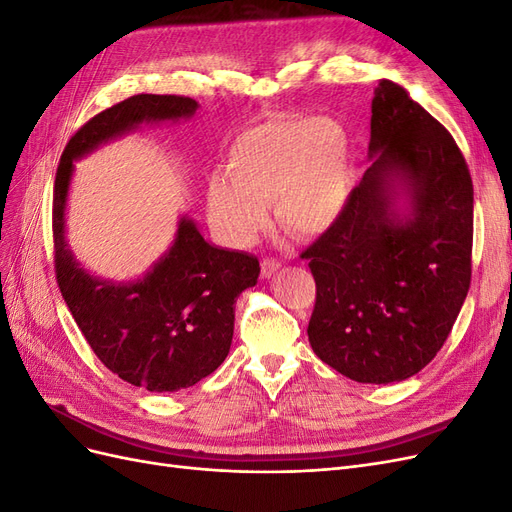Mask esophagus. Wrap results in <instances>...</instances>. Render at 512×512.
I'll use <instances>...</instances> for the list:
<instances>
[{
	"label": "esophagus",
	"mask_w": 512,
	"mask_h": 512,
	"mask_svg": "<svg viewBox=\"0 0 512 512\" xmlns=\"http://www.w3.org/2000/svg\"><path fill=\"white\" fill-rule=\"evenodd\" d=\"M280 267H282V265H280V262H277L275 258H265V260H262V265H260V273H262V277H265V280H267V277H271Z\"/></svg>",
	"instance_id": "esophagus-1"
}]
</instances>
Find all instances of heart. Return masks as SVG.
Segmentation results:
<instances>
[{
	"mask_svg": "<svg viewBox=\"0 0 512 512\" xmlns=\"http://www.w3.org/2000/svg\"><path fill=\"white\" fill-rule=\"evenodd\" d=\"M354 183L348 130L331 117H277L241 130L224 173L207 181L213 228L230 245H250L275 222L297 237H316L342 218Z\"/></svg>",
	"mask_w": 512,
	"mask_h": 512,
	"instance_id": "b5f03b06",
	"label": "heart"
}]
</instances>
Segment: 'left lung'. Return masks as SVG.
<instances>
[{"label":"left lung","instance_id":"8db88e82","mask_svg":"<svg viewBox=\"0 0 512 512\" xmlns=\"http://www.w3.org/2000/svg\"><path fill=\"white\" fill-rule=\"evenodd\" d=\"M371 166L342 218L309 245V344L350 380L418 374L451 333L472 277L474 190L453 136L382 79L371 100Z\"/></svg>","mask_w":512,"mask_h":512}]
</instances>
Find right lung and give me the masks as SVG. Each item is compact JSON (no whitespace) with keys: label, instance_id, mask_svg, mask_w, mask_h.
Segmentation results:
<instances>
[{"label":"right lung","instance_id":"obj_1","mask_svg":"<svg viewBox=\"0 0 512 512\" xmlns=\"http://www.w3.org/2000/svg\"><path fill=\"white\" fill-rule=\"evenodd\" d=\"M198 102L138 94L76 132L61 156L53 194L55 273L68 309L98 359L134 386L175 393L207 378L228 356L237 297L258 282V258L205 241L181 215L168 250L136 280L113 282L85 269L66 237L74 162L143 126L192 119Z\"/></svg>","mask_w":512,"mask_h":512}]
</instances>
